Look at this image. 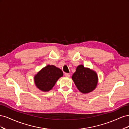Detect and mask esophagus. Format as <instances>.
<instances>
[{
  "mask_svg": "<svg viewBox=\"0 0 129 129\" xmlns=\"http://www.w3.org/2000/svg\"><path fill=\"white\" fill-rule=\"evenodd\" d=\"M64 75H65V76L66 77H70V74H68V73H65Z\"/></svg>",
  "mask_w": 129,
  "mask_h": 129,
  "instance_id": "1",
  "label": "esophagus"
}]
</instances>
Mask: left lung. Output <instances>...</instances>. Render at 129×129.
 Wrapping results in <instances>:
<instances>
[{"instance_id": "1", "label": "left lung", "mask_w": 129, "mask_h": 129, "mask_svg": "<svg viewBox=\"0 0 129 129\" xmlns=\"http://www.w3.org/2000/svg\"><path fill=\"white\" fill-rule=\"evenodd\" d=\"M72 78L77 88L83 93L92 91L98 83L96 72L91 69L84 67L82 64L77 66Z\"/></svg>"}]
</instances>
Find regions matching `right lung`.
<instances>
[{
  "instance_id": "add662e5",
  "label": "right lung",
  "mask_w": 129,
  "mask_h": 129,
  "mask_svg": "<svg viewBox=\"0 0 129 129\" xmlns=\"http://www.w3.org/2000/svg\"><path fill=\"white\" fill-rule=\"evenodd\" d=\"M63 75L61 69L54 65L48 64L35 75L34 83L41 91H48L53 88L56 81Z\"/></svg>"
}]
</instances>
